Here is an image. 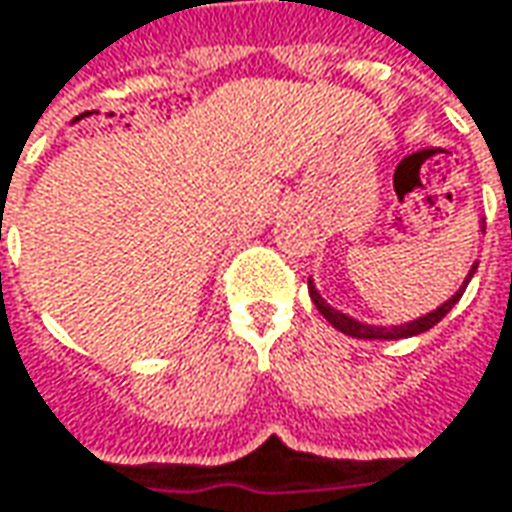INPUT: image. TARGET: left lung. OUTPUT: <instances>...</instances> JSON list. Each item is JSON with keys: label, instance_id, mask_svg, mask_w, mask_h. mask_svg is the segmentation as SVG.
<instances>
[{"label": "left lung", "instance_id": "1", "mask_svg": "<svg viewBox=\"0 0 512 512\" xmlns=\"http://www.w3.org/2000/svg\"><path fill=\"white\" fill-rule=\"evenodd\" d=\"M476 266H479V263H473V269L467 272V280L462 283V289L456 291L448 303H442L436 311L425 314V317H419V320H414V323H405V326L385 328V326H365V323H357V320L345 317L343 311L331 309L326 300L317 294V289L311 286V280H309V294H311V300H314V306H317V311L326 317L331 326L337 328V331H343V334H348V337H357V340H402V337H414V334H422V331H428V328L436 326V323H439V320H442V317H445V314L459 303V297L465 294L467 283H470V277H473V272H476Z\"/></svg>", "mask_w": 512, "mask_h": 512}]
</instances>
